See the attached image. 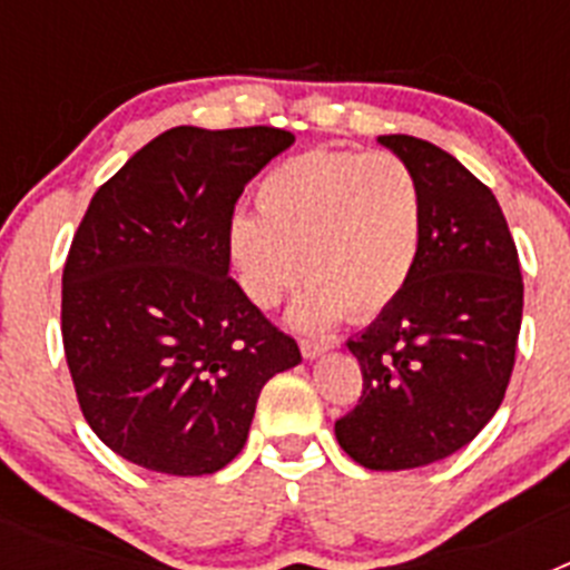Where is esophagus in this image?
Returning <instances> with one entry per match:
<instances>
[{
	"label": "esophagus",
	"mask_w": 570,
	"mask_h": 570,
	"mask_svg": "<svg viewBox=\"0 0 570 570\" xmlns=\"http://www.w3.org/2000/svg\"><path fill=\"white\" fill-rule=\"evenodd\" d=\"M331 342H316V340H302L299 342V351H302V356H305V360H316V356H322L325 354V351H331Z\"/></svg>",
	"instance_id": "1"
}]
</instances>
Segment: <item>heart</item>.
I'll return each instance as SVG.
<instances>
[{
    "label": "heart",
    "instance_id": "heart-1",
    "mask_svg": "<svg viewBox=\"0 0 570 570\" xmlns=\"http://www.w3.org/2000/svg\"><path fill=\"white\" fill-rule=\"evenodd\" d=\"M256 214L234 216L228 250L256 308H274L305 274L291 322L325 331L394 305L422 248L425 199L414 168L387 150H308L274 165Z\"/></svg>",
    "mask_w": 570,
    "mask_h": 570
}]
</instances>
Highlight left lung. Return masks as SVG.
Masks as SVG:
<instances>
[{
  "mask_svg": "<svg viewBox=\"0 0 570 570\" xmlns=\"http://www.w3.org/2000/svg\"><path fill=\"white\" fill-rule=\"evenodd\" d=\"M414 168L425 199L405 291L347 351L362 396L336 420L342 451L371 471H407L465 448L502 405L522 325L517 245L497 196L416 136H380Z\"/></svg>",
  "mask_w": 570,
  "mask_h": 570,
  "instance_id": "left-lung-1",
  "label": "left lung"
}]
</instances>
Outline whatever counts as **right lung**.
<instances>
[{"label": "right lung", "mask_w": 570, "mask_h": 570, "mask_svg": "<svg viewBox=\"0 0 570 570\" xmlns=\"http://www.w3.org/2000/svg\"><path fill=\"white\" fill-rule=\"evenodd\" d=\"M294 145L282 128L179 125L94 194L62 271V342L82 416L134 465L203 476L248 440L262 385L299 345L230 279L245 185Z\"/></svg>", "instance_id": "add662e5"}]
</instances>
